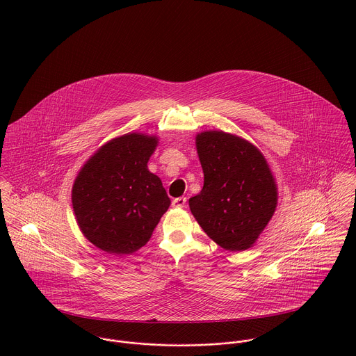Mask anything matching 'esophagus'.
Segmentation results:
<instances>
[{
    "label": "esophagus",
    "mask_w": 356,
    "mask_h": 356,
    "mask_svg": "<svg viewBox=\"0 0 356 356\" xmlns=\"http://www.w3.org/2000/svg\"><path fill=\"white\" fill-rule=\"evenodd\" d=\"M185 204H186V197H177L172 200V207L182 208V207H185Z\"/></svg>",
    "instance_id": "1"
}]
</instances>
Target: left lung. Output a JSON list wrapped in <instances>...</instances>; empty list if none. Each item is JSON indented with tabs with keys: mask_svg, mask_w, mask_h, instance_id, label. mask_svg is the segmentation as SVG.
I'll use <instances>...</instances> for the list:
<instances>
[{
	"mask_svg": "<svg viewBox=\"0 0 356 356\" xmlns=\"http://www.w3.org/2000/svg\"><path fill=\"white\" fill-rule=\"evenodd\" d=\"M204 172L189 207L207 236L230 252L251 248L273 218L278 191L264 157L250 141L218 130L196 136Z\"/></svg>",
	"mask_w": 356,
	"mask_h": 356,
	"instance_id": "1",
	"label": "left lung"
}]
</instances>
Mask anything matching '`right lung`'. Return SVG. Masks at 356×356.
Segmentation results:
<instances>
[{"mask_svg": "<svg viewBox=\"0 0 356 356\" xmlns=\"http://www.w3.org/2000/svg\"><path fill=\"white\" fill-rule=\"evenodd\" d=\"M156 136L127 133L90 156L72 185V208L83 236L112 254L144 247L171 200L148 161Z\"/></svg>", "mask_w": 356, "mask_h": 356, "instance_id": "right-lung-1", "label": "right lung"}]
</instances>
